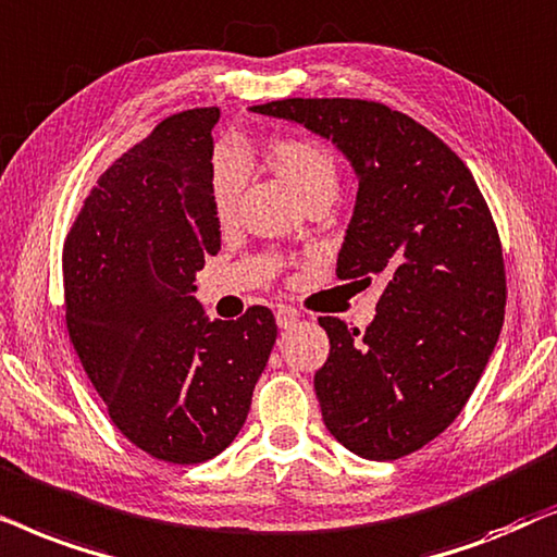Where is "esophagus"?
I'll return each mask as SVG.
<instances>
[{"label":"esophagus","mask_w":557,"mask_h":557,"mask_svg":"<svg viewBox=\"0 0 557 557\" xmlns=\"http://www.w3.org/2000/svg\"><path fill=\"white\" fill-rule=\"evenodd\" d=\"M274 318H277L280 329H293V325L300 321V313H298V310H295V308L280 306L277 310H274Z\"/></svg>","instance_id":"obj_1"}]
</instances>
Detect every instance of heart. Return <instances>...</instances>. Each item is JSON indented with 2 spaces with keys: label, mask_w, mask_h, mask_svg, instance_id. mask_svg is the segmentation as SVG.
Returning a JSON list of instances; mask_svg holds the SVG:
<instances>
[{
  "label": "heart",
  "mask_w": 557,
  "mask_h": 557,
  "mask_svg": "<svg viewBox=\"0 0 557 557\" xmlns=\"http://www.w3.org/2000/svg\"><path fill=\"white\" fill-rule=\"evenodd\" d=\"M264 162L290 185L302 203H331L341 185V170L329 147L306 137H277L264 147ZM244 188V165L234 154H216L209 177L213 213L228 224Z\"/></svg>",
  "instance_id": "b5f03b06"
}]
</instances>
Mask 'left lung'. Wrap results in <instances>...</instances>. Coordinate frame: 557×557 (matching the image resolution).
Segmentation results:
<instances>
[{"label": "left lung", "mask_w": 557, "mask_h": 557, "mask_svg": "<svg viewBox=\"0 0 557 557\" xmlns=\"http://www.w3.org/2000/svg\"><path fill=\"white\" fill-rule=\"evenodd\" d=\"M251 111L302 124L351 162L359 193L341 280H382L376 318L348 331L318 318L331 354L315 395L331 435L369 461H395L469 403L504 323L507 277L492 211L471 170L403 111L364 99H283Z\"/></svg>", "instance_id": "obj_1"}]
</instances>
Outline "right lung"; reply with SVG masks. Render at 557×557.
<instances>
[{"instance_id":"add662e5","label":"right lung","mask_w":557,"mask_h":557,"mask_svg":"<svg viewBox=\"0 0 557 557\" xmlns=\"http://www.w3.org/2000/svg\"><path fill=\"white\" fill-rule=\"evenodd\" d=\"M216 107L168 116L88 193L63 247L65 325L127 441L168 463L219 456L247 420L277 338L270 308L211 321L196 272L219 255Z\"/></svg>"}]
</instances>
